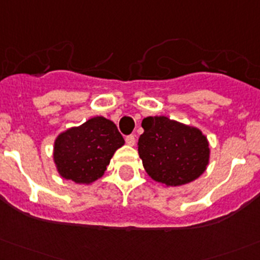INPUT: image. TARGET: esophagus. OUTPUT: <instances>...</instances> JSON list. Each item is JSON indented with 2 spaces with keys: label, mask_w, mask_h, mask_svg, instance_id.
I'll use <instances>...</instances> for the list:
<instances>
[{
  "label": "esophagus",
  "mask_w": 260,
  "mask_h": 260,
  "mask_svg": "<svg viewBox=\"0 0 260 260\" xmlns=\"http://www.w3.org/2000/svg\"><path fill=\"white\" fill-rule=\"evenodd\" d=\"M125 142H126V144L130 145V147H133V145L135 144V137L134 135H127V137L125 138Z\"/></svg>",
  "instance_id": "34e87169"
}]
</instances>
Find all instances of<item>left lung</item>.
Returning <instances> with one entry per match:
<instances>
[{
	"mask_svg": "<svg viewBox=\"0 0 260 260\" xmlns=\"http://www.w3.org/2000/svg\"><path fill=\"white\" fill-rule=\"evenodd\" d=\"M144 133L138 152L147 174L166 186L189 184L206 171L209 144L199 128L166 116H149L142 122Z\"/></svg>",
	"mask_w": 260,
	"mask_h": 260,
	"instance_id": "1",
	"label": "left lung"
}]
</instances>
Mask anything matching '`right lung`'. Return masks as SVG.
Returning <instances> with one entry per match:
<instances>
[{
    "label": "right lung",
    "mask_w": 260,
    "mask_h": 260,
    "mask_svg": "<svg viewBox=\"0 0 260 260\" xmlns=\"http://www.w3.org/2000/svg\"><path fill=\"white\" fill-rule=\"evenodd\" d=\"M125 144L117 126L97 116L61 133L53 147L58 174L76 184H91L103 176L116 150Z\"/></svg>",
    "instance_id": "obj_1"
}]
</instances>
